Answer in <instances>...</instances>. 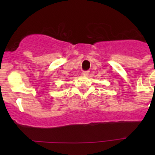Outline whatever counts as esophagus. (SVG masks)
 Wrapping results in <instances>:
<instances>
[{"instance_id":"34e87169","label":"esophagus","mask_w":155,"mask_h":155,"mask_svg":"<svg viewBox=\"0 0 155 155\" xmlns=\"http://www.w3.org/2000/svg\"><path fill=\"white\" fill-rule=\"evenodd\" d=\"M89 73H90V71H88V70H85V71H83L82 75H83V76H88Z\"/></svg>"}]
</instances>
